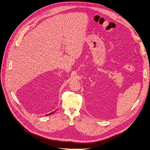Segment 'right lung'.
I'll use <instances>...</instances> for the list:
<instances>
[{
    "label": "right lung",
    "instance_id": "1",
    "mask_svg": "<svg viewBox=\"0 0 150 150\" xmlns=\"http://www.w3.org/2000/svg\"><path fill=\"white\" fill-rule=\"evenodd\" d=\"M52 113H53V112H52ZM52 113H50V114H52Z\"/></svg>",
    "mask_w": 150,
    "mask_h": 150
}]
</instances>
